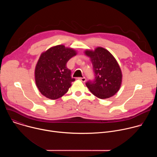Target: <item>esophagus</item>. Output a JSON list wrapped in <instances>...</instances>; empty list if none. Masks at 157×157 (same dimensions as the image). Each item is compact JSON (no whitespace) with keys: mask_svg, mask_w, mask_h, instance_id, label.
I'll list each match as a JSON object with an SVG mask.
<instances>
[{"mask_svg":"<svg viewBox=\"0 0 157 157\" xmlns=\"http://www.w3.org/2000/svg\"><path fill=\"white\" fill-rule=\"evenodd\" d=\"M78 79H79V80H80V81H81L82 82H84L86 81V80L85 77H83V78H78Z\"/></svg>","mask_w":157,"mask_h":157,"instance_id":"esophagus-1","label":"esophagus"}]
</instances>
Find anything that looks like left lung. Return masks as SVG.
Returning a JSON list of instances; mask_svg holds the SVG:
<instances>
[{"label":"left lung","mask_w":157,"mask_h":157,"mask_svg":"<svg viewBox=\"0 0 157 157\" xmlns=\"http://www.w3.org/2000/svg\"><path fill=\"white\" fill-rule=\"evenodd\" d=\"M85 54L91 58L95 79L86 83L95 96L104 99L115 95L122 83V75L120 66L108 50L97 47L94 51L86 50Z\"/></svg>","instance_id":"8db88e82"}]
</instances>
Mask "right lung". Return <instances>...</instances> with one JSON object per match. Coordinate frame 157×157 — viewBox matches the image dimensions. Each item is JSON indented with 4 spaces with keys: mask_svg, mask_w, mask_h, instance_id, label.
<instances>
[{
    "mask_svg": "<svg viewBox=\"0 0 157 157\" xmlns=\"http://www.w3.org/2000/svg\"><path fill=\"white\" fill-rule=\"evenodd\" d=\"M77 54L73 48L59 44L41 53L35 70L36 85L40 92L50 99H57L68 92L75 79L66 67Z\"/></svg>",
    "mask_w": 157,
    "mask_h": 157,
    "instance_id": "right-lung-1",
    "label": "right lung"
}]
</instances>
